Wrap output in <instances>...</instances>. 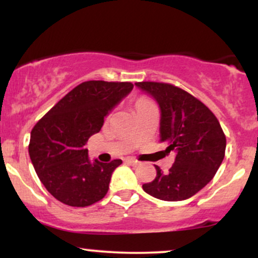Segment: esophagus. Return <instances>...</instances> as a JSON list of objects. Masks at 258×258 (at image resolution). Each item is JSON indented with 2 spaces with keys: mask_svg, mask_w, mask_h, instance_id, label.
I'll return each mask as SVG.
<instances>
[{
  "mask_svg": "<svg viewBox=\"0 0 258 258\" xmlns=\"http://www.w3.org/2000/svg\"><path fill=\"white\" fill-rule=\"evenodd\" d=\"M125 161L127 162V164H130V165H138L137 160L133 159V158H126Z\"/></svg>",
  "mask_w": 258,
  "mask_h": 258,
  "instance_id": "esophagus-1",
  "label": "esophagus"
}]
</instances>
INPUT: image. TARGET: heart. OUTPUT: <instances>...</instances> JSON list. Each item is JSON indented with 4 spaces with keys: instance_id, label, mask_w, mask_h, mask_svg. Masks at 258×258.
<instances>
[{
    "instance_id": "heart-1",
    "label": "heart",
    "mask_w": 258,
    "mask_h": 258,
    "mask_svg": "<svg viewBox=\"0 0 258 258\" xmlns=\"http://www.w3.org/2000/svg\"><path fill=\"white\" fill-rule=\"evenodd\" d=\"M148 103H150V100H148L147 98H144V97H139V98L136 100L135 103V106H139V105H143V104H148Z\"/></svg>"
}]
</instances>
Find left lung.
Here are the masks:
<instances>
[{"mask_svg":"<svg viewBox=\"0 0 258 258\" xmlns=\"http://www.w3.org/2000/svg\"><path fill=\"white\" fill-rule=\"evenodd\" d=\"M158 102L161 110L160 142L165 153L176 158L168 172L159 166L153 182L143 189L156 199L180 201L191 198L210 182L220 168L226 153V136L217 117L190 93L165 82H136Z\"/></svg>","mask_w":258,"mask_h":258,"instance_id":"left-lung-1","label":"left lung"}]
</instances>
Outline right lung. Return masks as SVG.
<instances>
[{"mask_svg": "<svg viewBox=\"0 0 258 258\" xmlns=\"http://www.w3.org/2000/svg\"><path fill=\"white\" fill-rule=\"evenodd\" d=\"M132 88L131 82H82L34 126L31 162L42 184L60 203L86 207L108 193L111 174L122 161L91 162L85 144Z\"/></svg>", "mask_w": 258, "mask_h": 258, "instance_id": "1", "label": "right lung"}]
</instances>
